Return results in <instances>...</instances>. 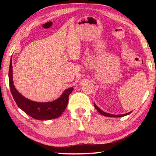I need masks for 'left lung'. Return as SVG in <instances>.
<instances>
[{
	"instance_id": "obj_1",
	"label": "left lung",
	"mask_w": 156,
	"mask_h": 156,
	"mask_svg": "<svg viewBox=\"0 0 156 156\" xmlns=\"http://www.w3.org/2000/svg\"><path fill=\"white\" fill-rule=\"evenodd\" d=\"M94 107L96 109L98 110V112L100 114L103 115H105V116H107V117H122V116H125V115H129V113H130V112L129 113H125V114H121V115H113V114H110V113H107L106 112H104L103 111H102L101 109H100L99 107H98L96 106V105L94 103Z\"/></svg>"
}]
</instances>
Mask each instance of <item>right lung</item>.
Returning a JSON list of instances; mask_svg holds the SVG:
<instances>
[{"label": "right lung", "mask_w": 156, "mask_h": 156, "mask_svg": "<svg viewBox=\"0 0 156 156\" xmlns=\"http://www.w3.org/2000/svg\"><path fill=\"white\" fill-rule=\"evenodd\" d=\"M9 81L11 93L18 107L36 120H51L61 115L67 106L69 96L73 90V87L67 89L59 98L52 102H37L26 98L16 89L14 85L12 59L9 69Z\"/></svg>", "instance_id": "obj_1"}]
</instances>
